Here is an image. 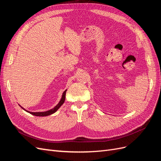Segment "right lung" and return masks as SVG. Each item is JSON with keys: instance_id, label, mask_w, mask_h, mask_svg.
Segmentation results:
<instances>
[{"instance_id": "add662e5", "label": "right lung", "mask_w": 161, "mask_h": 161, "mask_svg": "<svg viewBox=\"0 0 161 161\" xmlns=\"http://www.w3.org/2000/svg\"><path fill=\"white\" fill-rule=\"evenodd\" d=\"M66 90L64 91V92H63L62 96V98H61V99H60L59 103H58V104L56 106H55L54 108H53V109L48 110V111H43V112H31V111H27L26 109L23 108L21 105H19V106H20L23 109H24L25 111L28 112V113H30V114H32V115H36V116H41V117L50 115H51V114H54L55 112L60 108L61 105H62L63 103H64V101H65V98H66Z\"/></svg>"}]
</instances>
